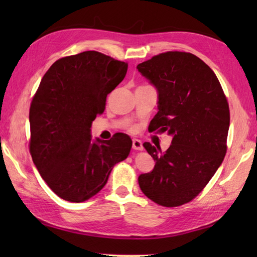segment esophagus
Here are the masks:
<instances>
[{
  "label": "esophagus",
  "mask_w": 257,
  "mask_h": 257,
  "mask_svg": "<svg viewBox=\"0 0 257 257\" xmlns=\"http://www.w3.org/2000/svg\"><path fill=\"white\" fill-rule=\"evenodd\" d=\"M133 149L134 150H144V146H143V143H141L140 140L138 139H134L133 140Z\"/></svg>",
  "instance_id": "esophagus-1"
}]
</instances>
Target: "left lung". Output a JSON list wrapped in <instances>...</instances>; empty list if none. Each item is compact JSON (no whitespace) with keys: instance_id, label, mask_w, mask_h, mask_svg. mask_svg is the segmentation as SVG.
<instances>
[{"instance_id":"1","label":"left lung","mask_w":257,"mask_h":257,"mask_svg":"<svg viewBox=\"0 0 257 257\" xmlns=\"http://www.w3.org/2000/svg\"><path fill=\"white\" fill-rule=\"evenodd\" d=\"M137 69L157 89L151 132L172 137L165 152L144 144L156 165L140 174L139 187L158 204L182 205L203 190L224 159L228 103L214 72L191 53H162Z\"/></svg>"}]
</instances>
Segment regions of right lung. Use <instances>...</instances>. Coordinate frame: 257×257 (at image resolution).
<instances>
[{
    "instance_id": "right-lung-1",
    "label": "right lung",
    "mask_w": 257,
    "mask_h": 257,
    "mask_svg": "<svg viewBox=\"0 0 257 257\" xmlns=\"http://www.w3.org/2000/svg\"><path fill=\"white\" fill-rule=\"evenodd\" d=\"M127 69V63L87 51L58 59L42 78L30 109V151L59 198L88 200L105 187L113 166L129 156V136L92 139L90 129Z\"/></svg>"
}]
</instances>
